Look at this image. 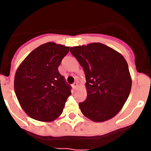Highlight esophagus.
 <instances>
[{"label":"esophagus","instance_id":"esophagus-1","mask_svg":"<svg viewBox=\"0 0 151 151\" xmlns=\"http://www.w3.org/2000/svg\"><path fill=\"white\" fill-rule=\"evenodd\" d=\"M77 88H78V83H77V82H75V83L73 85V88L74 89V90H76Z\"/></svg>","mask_w":151,"mask_h":151}]
</instances>
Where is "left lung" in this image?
Masks as SVG:
<instances>
[{
  "label": "left lung",
  "instance_id": "1",
  "mask_svg": "<svg viewBox=\"0 0 151 151\" xmlns=\"http://www.w3.org/2000/svg\"><path fill=\"white\" fill-rule=\"evenodd\" d=\"M71 54L85 72L87 98L79 103L82 114L95 122L113 118L122 110L132 88L123 56L101 43L71 47Z\"/></svg>",
  "mask_w": 151,
  "mask_h": 151
}]
</instances>
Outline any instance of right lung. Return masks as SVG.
I'll return each mask as SVG.
<instances>
[{"instance_id": "obj_1", "label": "right lung", "mask_w": 151, "mask_h": 151, "mask_svg": "<svg viewBox=\"0 0 151 151\" xmlns=\"http://www.w3.org/2000/svg\"><path fill=\"white\" fill-rule=\"evenodd\" d=\"M69 47L47 42L33 50L19 66L14 91L21 107L31 118L52 122L62 114L71 94L58 67Z\"/></svg>"}]
</instances>
